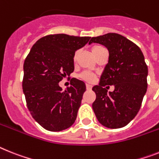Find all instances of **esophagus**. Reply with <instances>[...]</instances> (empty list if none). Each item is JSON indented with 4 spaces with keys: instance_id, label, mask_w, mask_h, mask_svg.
<instances>
[{
    "instance_id": "1",
    "label": "esophagus",
    "mask_w": 159,
    "mask_h": 159,
    "mask_svg": "<svg viewBox=\"0 0 159 159\" xmlns=\"http://www.w3.org/2000/svg\"><path fill=\"white\" fill-rule=\"evenodd\" d=\"M86 90H90L92 89V86L91 85H90V84H86Z\"/></svg>"
}]
</instances>
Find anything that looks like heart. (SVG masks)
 <instances>
[{"instance_id":"b5f03b06","label":"heart","mask_w":159,"mask_h":159,"mask_svg":"<svg viewBox=\"0 0 159 159\" xmlns=\"http://www.w3.org/2000/svg\"><path fill=\"white\" fill-rule=\"evenodd\" d=\"M102 48H104L102 46H100V45H96V46L93 47L92 52H93L94 54H95L98 51H99L100 49H102ZM77 57V52H76L75 55H74V57H73V60H74V61H76ZM80 77H81L82 79H83L84 81H86V82H94V78H95V75H94V73H90V72L86 71V72H83V73H82L81 74H80Z\"/></svg>"}]
</instances>
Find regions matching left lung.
<instances>
[{"instance_id": "left-lung-1", "label": "left lung", "mask_w": 159, "mask_h": 159, "mask_svg": "<svg viewBox=\"0 0 159 159\" xmlns=\"http://www.w3.org/2000/svg\"><path fill=\"white\" fill-rule=\"evenodd\" d=\"M92 43L104 45L109 52L99 84L92 89L96 94L92 104L94 112L105 127H125L139 111L147 90L148 68L144 55L134 43L116 33L92 37L89 43ZM107 84L114 85V91L107 93Z\"/></svg>"}]
</instances>
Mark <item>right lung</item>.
<instances>
[{
  "instance_id": "obj_1",
  "label": "right lung",
  "mask_w": 159,
  "mask_h": 159,
  "mask_svg": "<svg viewBox=\"0 0 159 159\" xmlns=\"http://www.w3.org/2000/svg\"><path fill=\"white\" fill-rule=\"evenodd\" d=\"M90 39L65 34L46 35L33 45L24 61L22 90L28 110L48 131H62L75 122L86 85L72 78L71 86L62 91L59 82L73 73L75 52Z\"/></svg>"
}]
</instances>
